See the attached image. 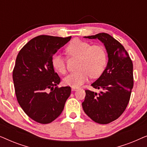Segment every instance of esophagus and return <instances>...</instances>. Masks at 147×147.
I'll use <instances>...</instances> for the list:
<instances>
[{"label": "esophagus", "mask_w": 147, "mask_h": 147, "mask_svg": "<svg viewBox=\"0 0 147 147\" xmlns=\"http://www.w3.org/2000/svg\"><path fill=\"white\" fill-rule=\"evenodd\" d=\"M78 90V88H75V87H72L71 88L72 91H76V90Z\"/></svg>", "instance_id": "1"}]
</instances>
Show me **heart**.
<instances>
[{"mask_svg":"<svg viewBox=\"0 0 147 147\" xmlns=\"http://www.w3.org/2000/svg\"><path fill=\"white\" fill-rule=\"evenodd\" d=\"M65 51L69 57H79L78 71L68 74L64 78V84L67 86L79 87L88 81L90 76L96 78L101 76L107 66V52L102 45H91L87 41L76 39L67 45ZM51 64L59 73L66 72V59L59 54L52 56Z\"/></svg>","mask_w":147,"mask_h":147,"instance_id":"1","label":"heart"}]
</instances>
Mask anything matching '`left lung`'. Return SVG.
I'll use <instances>...</instances> for the list:
<instances>
[{"instance_id":"left-lung-1","label":"left lung","mask_w":147,"mask_h":147,"mask_svg":"<svg viewBox=\"0 0 147 147\" xmlns=\"http://www.w3.org/2000/svg\"><path fill=\"white\" fill-rule=\"evenodd\" d=\"M84 37L98 39L104 44L108 62L103 74L92 84L101 91L97 94L86 90L82 107L93 121L108 124L119 118L127 107L134 85L133 64L125 48L109 34Z\"/></svg>"}]
</instances>
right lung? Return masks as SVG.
<instances>
[{"mask_svg":"<svg viewBox=\"0 0 147 147\" xmlns=\"http://www.w3.org/2000/svg\"><path fill=\"white\" fill-rule=\"evenodd\" d=\"M71 37L39 35L17 55L13 71L16 97L26 114L39 123L55 120L71 94L69 86H57L61 80L51 64L52 56Z\"/></svg>","mask_w":147,"mask_h":147,"instance_id":"right-lung-1","label":"right lung"}]
</instances>
